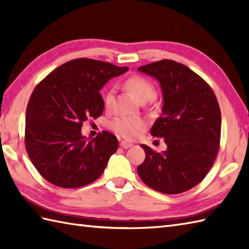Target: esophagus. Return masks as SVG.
Instances as JSON below:
<instances>
[{
  "label": "esophagus",
  "instance_id": "obj_1",
  "mask_svg": "<svg viewBox=\"0 0 249 249\" xmlns=\"http://www.w3.org/2000/svg\"><path fill=\"white\" fill-rule=\"evenodd\" d=\"M120 146H121V147H123V149H128V147L133 146V143H130V142H127V141L123 140V141H121Z\"/></svg>",
  "mask_w": 249,
  "mask_h": 249
}]
</instances>
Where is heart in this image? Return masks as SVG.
Returning a JSON list of instances; mask_svg holds the SVG:
<instances>
[{"instance_id": "heart-1", "label": "heart", "mask_w": 249, "mask_h": 249, "mask_svg": "<svg viewBox=\"0 0 249 249\" xmlns=\"http://www.w3.org/2000/svg\"><path fill=\"white\" fill-rule=\"evenodd\" d=\"M125 88L134 95V97L138 102H147L155 97V87L146 78L135 75L127 78L124 82ZM113 98V89L109 88L104 94V103L106 107H109ZM110 127L112 128L116 134L127 139L137 138L144 128V122L137 119L130 118V116H116L111 121Z\"/></svg>"}]
</instances>
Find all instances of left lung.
Segmentation results:
<instances>
[{
    "instance_id": "8db88e82",
    "label": "left lung",
    "mask_w": 249,
    "mask_h": 249,
    "mask_svg": "<svg viewBox=\"0 0 249 249\" xmlns=\"http://www.w3.org/2000/svg\"><path fill=\"white\" fill-rule=\"evenodd\" d=\"M156 78L163 96L162 113L151 135L165 138L167 150L142 144L145 160L137 169L142 181L157 192L181 194L205 178L217 155L221 115L213 89L181 63L161 60L138 68Z\"/></svg>"
}]
</instances>
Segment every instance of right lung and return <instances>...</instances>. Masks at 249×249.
Returning a JSON list of instances; mask_svg holds the SVG:
<instances>
[{"instance_id": "add662e5", "label": "right lung", "mask_w": 249, "mask_h": 249, "mask_svg": "<svg viewBox=\"0 0 249 249\" xmlns=\"http://www.w3.org/2000/svg\"><path fill=\"white\" fill-rule=\"evenodd\" d=\"M127 70L81 57L64 63L37 84L26 107L24 140L32 163L47 181L77 188L102 176L118 150V139L103 131L88 140L81 127L84 121L103 114L100 89Z\"/></svg>"}]
</instances>
